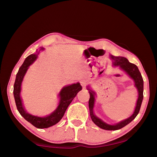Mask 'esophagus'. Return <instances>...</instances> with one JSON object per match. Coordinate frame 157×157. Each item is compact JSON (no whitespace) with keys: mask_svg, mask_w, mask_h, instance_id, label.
Listing matches in <instances>:
<instances>
[{"mask_svg":"<svg viewBox=\"0 0 157 157\" xmlns=\"http://www.w3.org/2000/svg\"><path fill=\"white\" fill-rule=\"evenodd\" d=\"M80 84L83 87H85L86 85V81L85 79H81L80 80Z\"/></svg>","mask_w":157,"mask_h":157,"instance_id":"obj_1","label":"esophagus"}]
</instances>
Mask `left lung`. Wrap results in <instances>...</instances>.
<instances>
[{"mask_svg":"<svg viewBox=\"0 0 157 157\" xmlns=\"http://www.w3.org/2000/svg\"><path fill=\"white\" fill-rule=\"evenodd\" d=\"M110 58L113 61V66L114 67L118 66L121 70L124 71L134 82V86L137 89L138 93H139V98H138L135 110L132 115L129 117L128 118L124 119V120L114 124H107L94 114V107L95 99V92L89 88V86H87V90H89L90 94L89 107L91 120L98 127L105 130H118L123 128L127 124L131 123L139 113L143 99V79L137 66L134 63H130L127 58L124 57H115L113 55H110Z\"/></svg>","mask_w":157,"mask_h":157,"instance_id":"8db88e82","label":"left lung"}]
</instances>
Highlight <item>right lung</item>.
I'll return each instance as SVG.
<instances>
[{
  "label": "right lung",
  "instance_id": "1",
  "mask_svg": "<svg viewBox=\"0 0 157 157\" xmlns=\"http://www.w3.org/2000/svg\"><path fill=\"white\" fill-rule=\"evenodd\" d=\"M43 50L44 48H41V49L39 50ZM39 50V52L36 50V53L32 54L25 58L24 62L20 67L17 74V76H16L13 93H14L16 105H17V109L21 115L29 123H31L34 127H36V128L44 129L55 125V124L59 123L63 115H64L65 111L67 109L69 105L72 102L74 98L76 96L78 93L82 89V87L79 82H77L76 84H72L71 85H68V86H63L60 91L59 95H58V96L59 98V105H58L56 109L49 115L40 117L34 116L33 114L28 113L23 107L22 100H21V84H22L23 78H24L25 73L27 72L29 66L33 64L34 61L37 59Z\"/></svg>",
  "mask_w": 157,
  "mask_h": 157
}]
</instances>
